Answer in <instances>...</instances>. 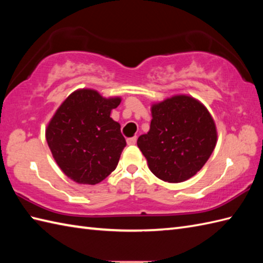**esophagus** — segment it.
Masks as SVG:
<instances>
[{
	"label": "esophagus",
	"instance_id": "obj_1",
	"mask_svg": "<svg viewBox=\"0 0 263 263\" xmlns=\"http://www.w3.org/2000/svg\"><path fill=\"white\" fill-rule=\"evenodd\" d=\"M137 139H138V137H137V136L132 137V138H128L127 140H126V142H127L128 146H131V144H136V143H137Z\"/></svg>",
	"mask_w": 263,
	"mask_h": 263
}]
</instances>
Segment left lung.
<instances>
[{
    "mask_svg": "<svg viewBox=\"0 0 263 263\" xmlns=\"http://www.w3.org/2000/svg\"><path fill=\"white\" fill-rule=\"evenodd\" d=\"M153 120L138 147L160 180L184 182L209 159L217 142L215 122L204 106L190 96H174L153 105Z\"/></svg>",
    "mask_w": 263,
    "mask_h": 263,
    "instance_id": "obj_1",
    "label": "left lung"
}]
</instances>
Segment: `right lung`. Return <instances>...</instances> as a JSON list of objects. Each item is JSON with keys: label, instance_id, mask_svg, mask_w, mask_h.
I'll return each instance as SVG.
<instances>
[{"label": "right lung", "instance_id": "1", "mask_svg": "<svg viewBox=\"0 0 263 263\" xmlns=\"http://www.w3.org/2000/svg\"><path fill=\"white\" fill-rule=\"evenodd\" d=\"M121 98L106 99L91 89L77 90L60 106L46 130L53 157L77 183L97 184L113 172L126 141L110 117Z\"/></svg>", "mask_w": 263, "mask_h": 263}]
</instances>
